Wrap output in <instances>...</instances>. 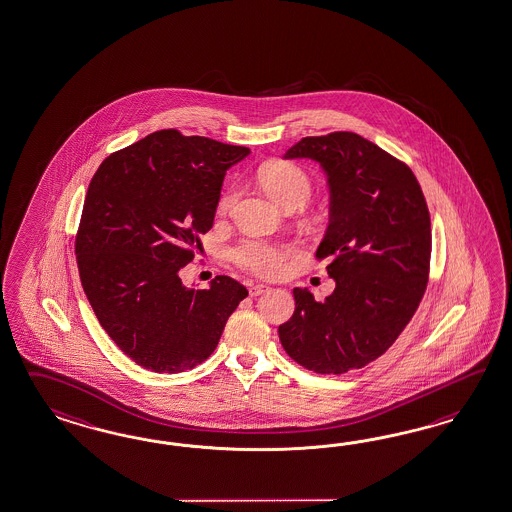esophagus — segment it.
I'll use <instances>...</instances> for the list:
<instances>
[{
  "instance_id": "1",
  "label": "esophagus",
  "mask_w": 512,
  "mask_h": 512,
  "mask_svg": "<svg viewBox=\"0 0 512 512\" xmlns=\"http://www.w3.org/2000/svg\"><path fill=\"white\" fill-rule=\"evenodd\" d=\"M265 291H269V286L256 284V286H252V288L249 289L250 297H258V295H262Z\"/></svg>"
}]
</instances>
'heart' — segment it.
<instances>
[{
  "mask_svg": "<svg viewBox=\"0 0 512 512\" xmlns=\"http://www.w3.org/2000/svg\"><path fill=\"white\" fill-rule=\"evenodd\" d=\"M258 178L269 197L278 204H302L312 195V180L299 165L289 161H269L258 171ZM236 198L234 191H226L219 200V210H230ZM289 247L275 245L263 239H245L234 250L236 262L260 276L280 275L286 267Z\"/></svg>",
  "mask_w": 512,
  "mask_h": 512,
  "instance_id": "b5f03b06",
  "label": "heart"
}]
</instances>
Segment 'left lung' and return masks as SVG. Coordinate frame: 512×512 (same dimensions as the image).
<instances>
[{
    "label": "left lung",
    "mask_w": 512,
    "mask_h": 512,
    "mask_svg": "<svg viewBox=\"0 0 512 512\" xmlns=\"http://www.w3.org/2000/svg\"><path fill=\"white\" fill-rule=\"evenodd\" d=\"M284 159H312L327 174L330 221L317 258H328L336 288L325 301L293 289L295 312L278 336L297 364L340 375L386 353L418 310L431 217L407 165L356 133L304 137Z\"/></svg>",
    "instance_id": "1"
}]
</instances>
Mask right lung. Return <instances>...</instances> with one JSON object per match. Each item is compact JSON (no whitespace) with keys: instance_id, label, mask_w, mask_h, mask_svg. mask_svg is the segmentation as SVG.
<instances>
[{"instance_id":"right-lung-1","label":"right lung","mask_w":512,"mask_h":512,"mask_svg":"<svg viewBox=\"0 0 512 512\" xmlns=\"http://www.w3.org/2000/svg\"><path fill=\"white\" fill-rule=\"evenodd\" d=\"M249 154L161 130L105 158L92 176L76 236L79 278L100 325L137 366L180 373L202 364L249 295L230 276L208 289L180 278L213 226L224 174Z\"/></svg>"}]
</instances>
